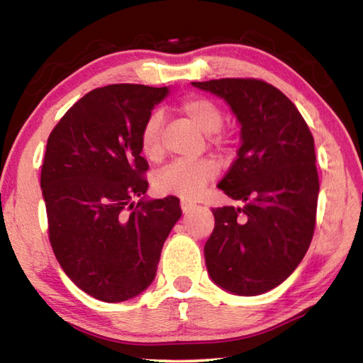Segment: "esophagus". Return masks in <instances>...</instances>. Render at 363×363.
Instances as JSON below:
<instances>
[{"label": "esophagus", "mask_w": 363, "mask_h": 363, "mask_svg": "<svg viewBox=\"0 0 363 363\" xmlns=\"http://www.w3.org/2000/svg\"><path fill=\"white\" fill-rule=\"evenodd\" d=\"M195 206H196V205L194 203V201H190V200H187V199H182V200H181V210H182V213L187 214V213L192 211Z\"/></svg>", "instance_id": "34e87169"}]
</instances>
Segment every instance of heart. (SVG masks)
<instances>
[{"label":"heart","instance_id":"heart-1","mask_svg":"<svg viewBox=\"0 0 363 363\" xmlns=\"http://www.w3.org/2000/svg\"><path fill=\"white\" fill-rule=\"evenodd\" d=\"M179 108L201 133L214 134L223 128L224 115L210 99L189 97L182 101ZM162 125V113L153 112L149 115L143 133H140V149L149 160H158L163 155ZM218 163L210 158L199 160V162H174L160 171L153 184L160 194L196 196L218 176Z\"/></svg>","mask_w":363,"mask_h":363}]
</instances>
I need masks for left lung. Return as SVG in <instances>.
<instances>
[{
    "label": "left lung",
    "mask_w": 363,
    "mask_h": 363,
    "mask_svg": "<svg viewBox=\"0 0 363 363\" xmlns=\"http://www.w3.org/2000/svg\"><path fill=\"white\" fill-rule=\"evenodd\" d=\"M192 84L224 99L242 126L237 158L218 187L245 205L213 208L208 274L225 291L256 296L290 277L314 235V138L294 104L266 82L223 78Z\"/></svg>",
    "instance_id": "8db88e82"
}]
</instances>
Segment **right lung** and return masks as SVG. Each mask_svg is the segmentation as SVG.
Here are the masks:
<instances>
[{
  "instance_id": "obj_1",
  "label": "right lung",
  "mask_w": 363,
  "mask_h": 363,
  "mask_svg": "<svg viewBox=\"0 0 363 363\" xmlns=\"http://www.w3.org/2000/svg\"><path fill=\"white\" fill-rule=\"evenodd\" d=\"M169 88L108 84L83 96L48 138L41 168L49 242L84 293L121 303L157 274L179 199L147 200L140 133ZM139 198L138 204L133 199Z\"/></svg>"
}]
</instances>
